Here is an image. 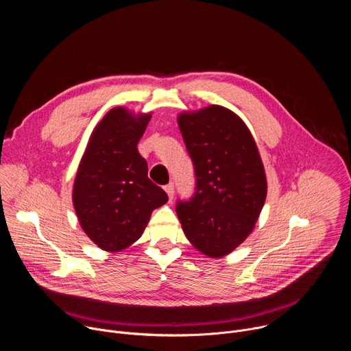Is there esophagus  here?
I'll list each match as a JSON object with an SVG mask.
<instances>
[{
	"instance_id": "obj_1",
	"label": "esophagus",
	"mask_w": 351,
	"mask_h": 351,
	"mask_svg": "<svg viewBox=\"0 0 351 351\" xmlns=\"http://www.w3.org/2000/svg\"><path fill=\"white\" fill-rule=\"evenodd\" d=\"M164 189H165V191L168 193L169 199H172V198H173V194H175V186H173V183H172V182H171V183H168Z\"/></svg>"
}]
</instances>
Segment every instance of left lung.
<instances>
[{"mask_svg":"<svg viewBox=\"0 0 351 351\" xmlns=\"http://www.w3.org/2000/svg\"><path fill=\"white\" fill-rule=\"evenodd\" d=\"M178 123L195 189L189 199H178L176 214L198 252L219 258L245 240L260 217L267 197L264 165L248 128L228 108L183 112Z\"/></svg>","mask_w":351,"mask_h":351,"instance_id":"8db88e82","label":"left lung"}]
</instances>
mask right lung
Instances as JSON below:
<instances>
[{"instance_id":"obj_1","label":"right lung","mask_w":351,"mask_h":351,"mask_svg":"<svg viewBox=\"0 0 351 351\" xmlns=\"http://www.w3.org/2000/svg\"><path fill=\"white\" fill-rule=\"evenodd\" d=\"M152 114L118 107L99 122L88 140L75 184L73 207L84 233L106 252H121L144 232L152 213L168 202L147 176L137 143Z\"/></svg>"}]
</instances>
